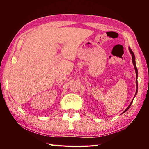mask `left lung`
<instances>
[{
  "mask_svg": "<svg viewBox=\"0 0 149 149\" xmlns=\"http://www.w3.org/2000/svg\"><path fill=\"white\" fill-rule=\"evenodd\" d=\"M129 52H130V53L131 54V56H132V63H133V65H134V68H135V71H136V94H135V95H134V98H133V100H132V101H131V102L130 103V104H129V106L126 108L125 109V110L123 112V113L122 114H123V113H124V112H125L126 111H127L129 109V107H130V106H131V104H132V102H133V100H134V97L136 96V95H137V91H138V82H137V78H138V70H137V66H136V57H135V55H134V53H133V52L132 51V49H131V48H130V47H129Z\"/></svg>",
  "mask_w": 149,
  "mask_h": 149,
  "instance_id": "1",
  "label": "left lung"
}]
</instances>
